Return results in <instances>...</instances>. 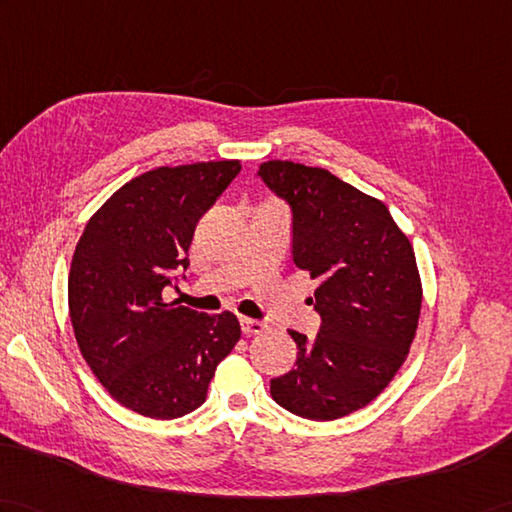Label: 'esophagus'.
Segmentation results:
<instances>
[{
  "mask_svg": "<svg viewBox=\"0 0 512 512\" xmlns=\"http://www.w3.org/2000/svg\"><path fill=\"white\" fill-rule=\"evenodd\" d=\"M240 325H242L244 336H257L266 329V323H261V320H255V318H240Z\"/></svg>",
  "mask_w": 512,
  "mask_h": 512,
  "instance_id": "obj_1",
  "label": "esophagus"
}]
</instances>
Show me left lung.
<instances>
[{
	"instance_id": "left-lung-1",
	"label": "left lung",
	"mask_w": 512,
	"mask_h": 512,
	"mask_svg": "<svg viewBox=\"0 0 512 512\" xmlns=\"http://www.w3.org/2000/svg\"><path fill=\"white\" fill-rule=\"evenodd\" d=\"M257 176L290 207L292 259L318 281V334L290 329L299 353L270 395L296 417L334 421L371 403L406 360L421 314L417 259L384 202L331 172L268 161Z\"/></svg>"
}]
</instances>
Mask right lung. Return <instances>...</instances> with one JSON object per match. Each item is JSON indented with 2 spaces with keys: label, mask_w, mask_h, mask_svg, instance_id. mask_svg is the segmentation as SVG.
<instances>
[{
  "label": "right lung",
  "mask_w": 512,
  "mask_h": 512,
  "mask_svg": "<svg viewBox=\"0 0 512 512\" xmlns=\"http://www.w3.org/2000/svg\"><path fill=\"white\" fill-rule=\"evenodd\" d=\"M240 170V161H209L141 174L80 235L69 272L80 353L109 395L144 417L170 421L200 408L240 340L235 314L165 301L185 279L198 220Z\"/></svg>",
  "instance_id": "1"
}]
</instances>
